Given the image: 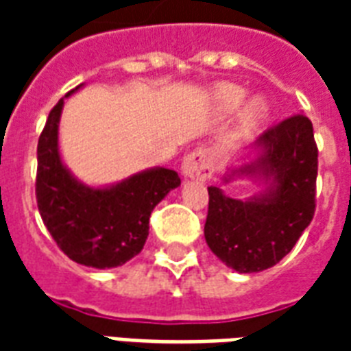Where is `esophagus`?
I'll return each instance as SVG.
<instances>
[{"label":"esophagus","instance_id":"34e87169","mask_svg":"<svg viewBox=\"0 0 351 351\" xmlns=\"http://www.w3.org/2000/svg\"><path fill=\"white\" fill-rule=\"evenodd\" d=\"M182 173L187 178H197V180H208L213 175V160L208 149H195L182 162Z\"/></svg>","mask_w":351,"mask_h":351}]
</instances>
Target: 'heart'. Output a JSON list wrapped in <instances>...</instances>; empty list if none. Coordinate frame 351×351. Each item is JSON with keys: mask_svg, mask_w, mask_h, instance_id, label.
Here are the masks:
<instances>
[{"mask_svg": "<svg viewBox=\"0 0 351 351\" xmlns=\"http://www.w3.org/2000/svg\"><path fill=\"white\" fill-rule=\"evenodd\" d=\"M215 98H217V104L220 106V109L234 111L244 101L245 90L239 87V85L222 84L215 90ZM266 101L262 100V98H253L250 101V106H247V111H245V120H247V123H256V121H261L262 118L266 117Z\"/></svg>", "mask_w": 351, "mask_h": 351, "instance_id": "obj_1", "label": "heart"}]
</instances>
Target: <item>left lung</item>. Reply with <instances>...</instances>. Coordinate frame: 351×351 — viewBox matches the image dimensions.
Instances as JSON below:
<instances>
[{
    "label": "left lung",
    "instance_id": "1",
    "mask_svg": "<svg viewBox=\"0 0 351 351\" xmlns=\"http://www.w3.org/2000/svg\"><path fill=\"white\" fill-rule=\"evenodd\" d=\"M255 147L256 160L239 173L269 180L264 195L242 202L208 187L206 242L240 273L262 271L282 261L315 215L319 151L310 118L293 114L278 121L262 132Z\"/></svg>",
    "mask_w": 351,
    "mask_h": 351
}]
</instances>
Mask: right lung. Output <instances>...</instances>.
I'll return each mask as SVG.
<instances>
[{
    "label": "right lung",
    "mask_w": 351,
    "mask_h": 351,
    "mask_svg": "<svg viewBox=\"0 0 351 351\" xmlns=\"http://www.w3.org/2000/svg\"><path fill=\"white\" fill-rule=\"evenodd\" d=\"M62 107L63 100L52 107L38 140L36 200L41 220L71 261L98 269L121 266L142 251L151 211L180 186V178L176 171L156 167L106 189L84 186L60 158Z\"/></svg>",
    "instance_id": "add662e5"
}]
</instances>
